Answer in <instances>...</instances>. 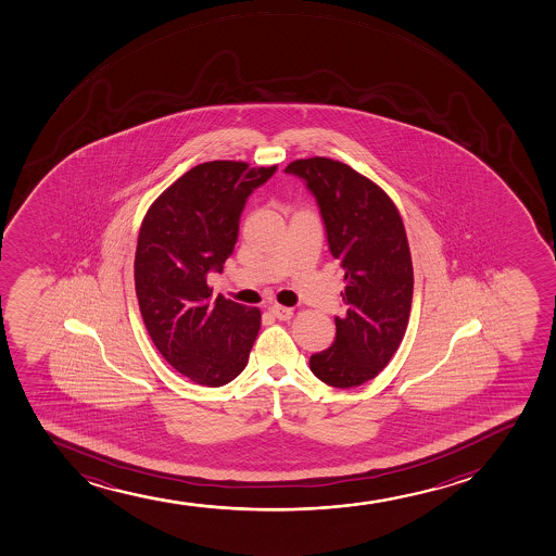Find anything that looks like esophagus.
Here are the masks:
<instances>
[{
	"mask_svg": "<svg viewBox=\"0 0 556 556\" xmlns=\"http://www.w3.org/2000/svg\"><path fill=\"white\" fill-rule=\"evenodd\" d=\"M270 313L275 315L276 319L280 320H289L293 317V309H291V307L280 306V304L270 306Z\"/></svg>",
	"mask_w": 556,
	"mask_h": 556,
	"instance_id": "esophagus-1",
	"label": "esophagus"
}]
</instances>
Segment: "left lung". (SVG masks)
<instances>
[{
    "instance_id": "8db88e82",
    "label": "left lung",
    "mask_w": 556,
    "mask_h": 556,
    "mask_svg": "<svg viewBox=\"0 0 556 556\" xmlns=\"http://www.w3.org/2000/svg\"><path fill=\"white\" fill-rule=\"evenodd\" d=\"M286 173L306 181L330 252L345 268L336 341L309 357V369L333 388H356L390 364L408 326L414 267L403 218L375 181L345 163L309 157L289 163Z\"/></svg>"
}]
</instances>
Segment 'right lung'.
I'll use <instances>...</instances> for the list:
<instances>
[{
	"instance_id": "1",
	"label": "right lung",
	"mask_w": 556,
	"mask_h": 556,
	"mask_svg": "<svg viewBox=\"0 0 556 556\" xmlns=\"http://www.w3.org/2000/svg\"><path fill=\"white\" fill-rule=\"evenodd\" d=\"M275 173L276 165L202 163L161 192L142 220L135 252L142 320L161 356L200 386L231 382L249 364L262 312L220 294L211 301L207 273L223 270L247 199Z\"/></svg>"
}]
</instances>
